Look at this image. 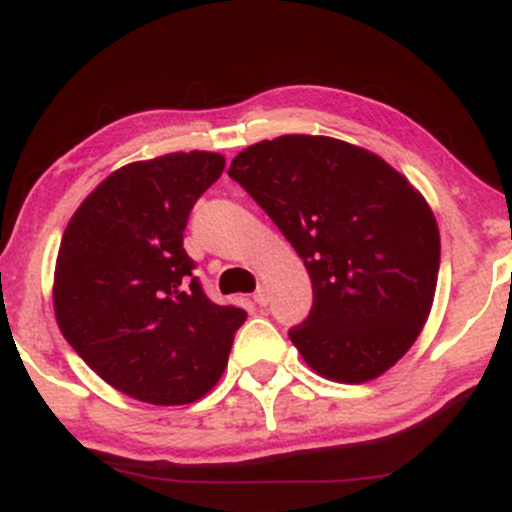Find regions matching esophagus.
<instances>
[{
  "label": "esophagus",
  "mask_w": 512,
  "mask_h": 512,
  "mask_svg": "<svg viewBox=\"0 0 512 512\" xmlns=\"http://www.w3.org/2000/svg\"><path fill=\"white\" fill-rule=\"evenodd\" d=\"M252 298H255V303H257V305H267V301H269V298H267V291H264V289H257V291H255V296H252Z\"/></svg>",
  "instance_id": "34e87169"
}]
</instances>
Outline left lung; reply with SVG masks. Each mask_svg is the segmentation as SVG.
Wrapping results in <instances>:
<instances>
[{
	"label": "left lung",
	"instance_id": "8db88e82",
	"mask_svg": "<svg viewBox=\"0 0 512 512\" xmlns=\"http://www.w3.org/2000/svg\"><path fill=\"white\" fill-rule=\"evenodd\" d=\"M228 175L267 211L313 281L308 320L289 332L303 361L351 385L395 366L436 296L440 233L424 195L380 156L313 134L252 144Z\"/></svg>",
	"mask_w": 512,
	"mask_h": 512
}]
</instances>
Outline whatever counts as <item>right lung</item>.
<instances>
[{
  "label": "right lung",
  "instance_id": "obj_1",
  "mask_svg": "<svg viewBox=\"0 0 512 512\" xmlns=\"http://www.w3.org/2000/svg\"><path fill=\"white\" fill-rule=\"evenodd\" d=\"M226 166L211 151L110 173L74 211L57 252V325L115 390L190 404L219 383L243 308L216 305L182 248L187 216Z\"/></svg>",
  "mask_w": 512,
  "mask_h": 512
}]
</instances>
